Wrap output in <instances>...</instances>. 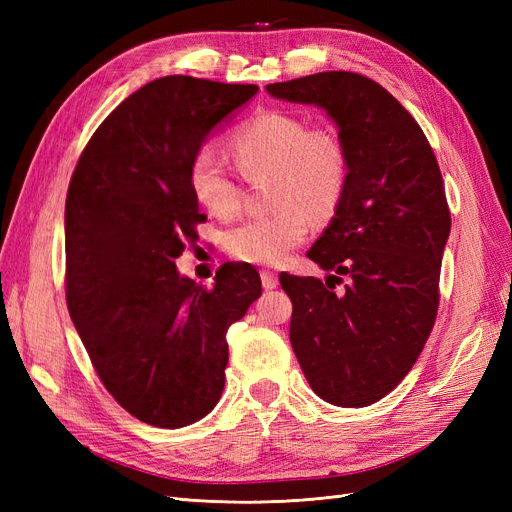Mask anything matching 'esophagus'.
<instances>
[{
  "mask_svg": "<svg viewBox=\"0 0 512 512\" xmlns=\"http://www.w3.org/2000/svg\"><path fill=\"white\" fill-rule=\"evenodd\" d=\"M260 280H262V286H265L267 290H273V288H277V284H280V280H277V273H273L269 269L260 271Z\"/></svg>",
  "mask_w": 512,
  "mask_h": 512,
  "instance_id": "1",
  "label": "esophagus"
}]
</instances>
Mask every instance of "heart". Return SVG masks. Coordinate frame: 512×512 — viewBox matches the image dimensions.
<instances>
[{"instance_id":"heart-1","label":"heart","mask_w":512,"mask_h":512,"mask_svg":"<svg viewBox=\"0 0 512 512\" xmlns=\"http://www.w3.org/2000/svg\"><path fill=\"white\" fill-rule=\"evenodd\" d=\"M228 149L245 175L273 168L271 203L277 207L232 226L226 250L252 265H280L307 237L312 220L306 210L324 218L342 200L348 181L344 143L333 130L309 128L299 115L265 111L232 134ZM188 183L196 203L215 218L237 211L239 185L211 147L192 156Z\"/></svg>"}]
</instances>
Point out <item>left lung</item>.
Returning a JSON list of instances; mask_svg holds the SVG:
<instances>
[{
    "mask_svg": "<svg viewBox=\"0 0 512 512\" xmlns=\"http://www.w3.org/2000/svg\"><path fill=\"white\" fill-rule=\"evenodd\" d=\"M267 91L322 106L348 156L335 218L307 252L333 275L327 282L280 275L292 301V350L324 401L376 404L406 378L438 316L451 232L438 160L414 117L363 74L318 72Z\"/></svg>",
    "mask_w": 512,
    "mask_h": 512,
    "instance_id": "1",
    "label": "left lung"
}]
</instances>
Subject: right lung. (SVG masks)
Masks as SVG:
<instances>
[{
	"instance_id": "obj_1",
	"label": "right lung",
	"mask_w": 512,
	"mask_h": 512,
	"mask_svg": "<svg viewBox=\"0 0 512 512\" xmlns=\"http://www.w3.org/2000/svg\"><path fill=\"white\" fill-rule=\"evenodd\" d=\"M256 85L164 76L123 100L89 138L66 198V303L104 389L138 421L179 429L218 404L226 333L262 292L252 265L215 286L175 260L207 220L188 166Z\"/></svg>"
}]
</instances>
